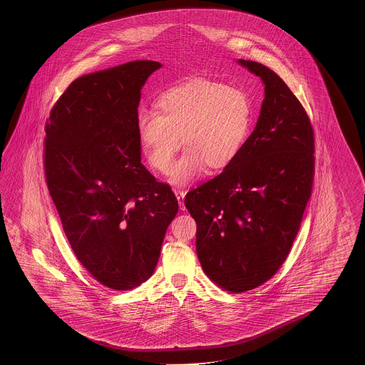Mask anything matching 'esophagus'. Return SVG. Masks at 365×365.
I'll return each instance as SVG.
<instances>
[{"label":"esophagus","instance_id":"1","mask_svg":"<svg viewBox=\"0 0 365 365\" xmlns=\"http://www.w3.org/2000/svg\"><path fill=\"white\" fill-rule=\"evenodd\" d=\"M175 194L178 197V201H179L180 209L185 210V205H184V198H185V192L184 190H180V189H175Z\"/></svg>","mask_w":365,"mask_h":365}]
</instances>
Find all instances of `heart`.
I'll return each instance as SVG.
<instances>
[{
  "label": "heart",
  "instance_id": "1",
  "mask_svg": "<svg viewBox=\"0 0 365 365\" xmlns=\"http://www.w3.org/2000/svg\"><path fill=\"white\" fill-rule=\"evenodd\" d=\"M155 112L137 118L140 146L156 171H170L184 137L186 151L173 165L178 185L200 178L206 165L223 170L240 154L252 125V103L240 88L210 79L173 87L156 101Z\"/></svg>",
  "mask_w": 365,
  "mask_h": 365
}]
</instances>
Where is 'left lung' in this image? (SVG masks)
Listing matches in <instances>:
<instances>
[{
  "instance_id": "left-lung-1",
  "label": "left lung",
  "mask_w": 365,
  "mask_h": 365,
  "mask_svg": "<svg viewBox=\"0 0 365 365\" xmlns=\"http://www.w3.org/2000/svg\"><path fill=\"white\" fill-rule=\"evenodd\" d=\"M239 62L264 82L256 128L232 163L185 195L202 269L233 294L264 284L284 264L314 179V132L302 103L275 71Z\"/></svg>"
}]
</instances>
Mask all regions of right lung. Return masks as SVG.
Instances as JSON below:
<instances>
[{
  "instance_id": "right-lung-1",
  "label": "right lung",
  "mask_w": 365,
  "mask_h": 365,
  "mask_svg": "<svg viewBox=\"0 0 365 365\" xmlns=\"http://www.w3.org/2000/svg\"><path fill=\"white\" fill-rule=\"evenodd\" d=\"M160 66L133 61L78 78L46 124L44 173L70 247L117 291L153 275L179 211L171 186L140 163V88Z\"/></svg>"
}]
</instances>
